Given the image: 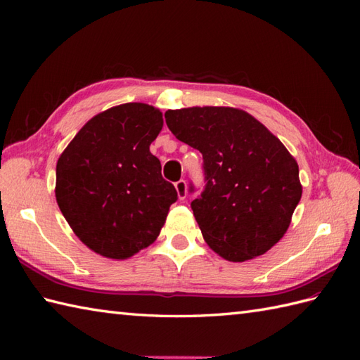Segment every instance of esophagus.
Instances as JSON below:
<instances>
[{"mask_svg": "<svg viewBox=\"0 0 360 360\" xmlns=\"http://www.w3.org/2000/svg\"><path fill=\"white\" fill-rule=\"evenodd\" d=\"M174 186H176V189H177V193H179V198L180 200L186 198V181L181 179L179 181H176V184H174Z\"/></svg>", "mask_w": 360, "mask_h": 360, "instance_id": "1", "label": "esophagus"}]
</instances>
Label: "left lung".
<instances>
[{
  "instance_id": "left-lung-1",
  "label": "left lung",
  "mask_w": 360,
  "mask_h": 360,
  "mask_svg": "<svg viewBox=\"0 0 360 360\" xmlns=\"http://www.w3.org/2000/svg\"><path fill=\"white\" fill-rule=\"evenodd\" d=\"M165 122L202 155L205 186L191 207L207 245L236 263L275 246L302 197L297 162L284 144L236 108L169 110Z\"/></svg>"
}]
</instances>
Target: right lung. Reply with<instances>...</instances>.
Wrapping results in <instances>:
<instances>
[{
    "mask_svg": "<svg viewBox=\"0 0 360 360\" xmlns=\"http://www.w3.org/2000/svg\"><path fill=\"white\" fill-rule=\"evenodd\" d=\"M162 112L124 103L93 117L57 162L56 197L73 233L94 252L124 259L156 240L177 191L150 153Z\"/></svg>",
    "mask_w": 360,
    "mask_h": 360,
    "instance_id": "add662e5",
    "label": "right lung"
}]
</instances>
